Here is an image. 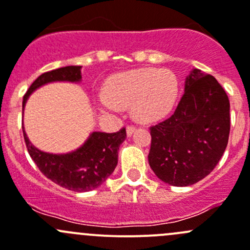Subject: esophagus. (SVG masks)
<instances>
[{
    "instance_id": "34e87169",
    "label": "esophagus",
    "mask_w": 250,
    "mask_h": 250,
    "mask_svg": "<svg viewBox=\"0 0 250 250\" xmlns=\"http://www.w3.org/2000/svg\"><path fill=\"white\" fill-rule=\"evenodd\" d=\"M135 132V126H127V127H126V133H127V136L128 137H130L131 135H132V133Z\"/></svg>"
}]
</instances>
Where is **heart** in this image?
Instances as JSON below:
<instances>
[{
	"label": "heart",
	"mask_w": 250,
	"mask_h": 250,
	"mask_svg": "<svg viewBox=\"0 0 250 250\" xmlns=\"http://www.w3.org/2000/svg\"><path fill=\"white\" fill-rule=\"evenodd\" d=\"M107 97L100 105L107 112H120L131 104L132 117L140 123L162 119L174 107L179 79L169 69H137L113 76L105 85Z\"/></svg>",
	"instance_id": "1"
}]
</instances>
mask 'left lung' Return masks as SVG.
Segmentation results:
<instances>
[{
	"label": "left lung",
	"instance_id": "obj_1",
	"mask_svg": "<svg viewBox=\"0 0 250 250\" xmlns=\"http://www.w3.org/2000/svg\"><path fill=\"white\" fill-rule=\"evenodd\" d=\"M148 162L158 179L191 186L221 159L229 135V101L214 76L193 69L174 114L149 127Z\"/></svg>",
	"mask_w": 250,
	"mask_h": 250
}]
</instances>
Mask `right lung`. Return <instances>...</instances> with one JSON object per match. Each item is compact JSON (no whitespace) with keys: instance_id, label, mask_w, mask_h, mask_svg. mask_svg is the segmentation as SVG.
Returning a JSON list of instances; mask_svg holds the SVG:
<instances>
[{"instance_id":"add662e5","label":"right lung","mask_w":250,"mask_h":250,"mask_svg":"<svg viewBox=\"0 0 250 250\" xmlns=\"http://www.w3.org/2000/svg\"><path fill=\"white\" fill-rule=\"evenodd\" d=\"M54 81H81V66L69 65L41 74L23 97V108L29 96L41 86ZM24 140L31 159L47 179L63 188L74 192H87L100 187L114 171L118 164V150L126 138L123 127L118 132H92L85 143L66 154L42 152L31 145L23 127Z\"/></svg>"}]
</instances>
